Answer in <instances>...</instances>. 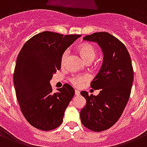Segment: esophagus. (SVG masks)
I'll list each match as a JSON object with an SVG mask.
<instances>
[{
	"label": "esophagus",
	"mask_w": 147,
	"mask_h": 147,
	"mask_svg": "<svg viewBox=\"0 0 147 147\" xmlns=\"http://www.w3.org/2000/svg\"><path fill=\"white\" fill-rule=\"evenodd\" d=\"M75 95H76V96H79L80 95V91L79 90H75Z\"/></svg>",
	"instance_id": "34e87169"
}]
</instances>
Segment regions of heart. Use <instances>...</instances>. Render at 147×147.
Segmentation results:
<instances>
[{"instance_id":"obj_1","label":"heart","mask_w":147,"mask_h":147,"mask_svg":"<svg viewBox=\"0 0 147 147\" xmlns=\"http://www.w3.org/2000/svg\"><path fill=\"white\" fill-rule=\"evenodd\" d=\"M77 51L83 58V60L86 63L87 62H91L95 59L96 56L97 51H96V48L91 44L89 43H85V44L80 45ZM68 55V51H64L61 56V64L63 65L64 62L66 61L67 57ZM89 77L86 75H78V76H74L70 78V82L75 86H80L85 81L88 80Z\"/></svg>"}]
</instances>
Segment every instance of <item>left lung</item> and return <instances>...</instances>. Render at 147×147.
I'll return each mask as SVG.
<instances>
[{"label":"left lung","instance_id":"1","mask_svg":"<svg viewBox=\"0 0 147 147\" xmlns=\"http://www.w3.org/2000/svg\"><path fill=\"white\" fill-rule=\"evenodd\" d=\"M83 40L97 43L102 51L103 62L91 87L99 90L97 96L80 92L86 104L80 111L83 126L92 131H105L120 118L130 98L134 81L131 56L123 43L109 32L85 36Z\"/></svg>","mask_w":147,"mask_h":147}]
</instances>
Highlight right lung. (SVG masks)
<instances>
[{
	"label": "right lung",
	"mask_w": 147,
	"mask_h": 147,
	"mask_svg": "<svg viewBox=\"0 0 147 147\" xmlns=\"http://www.w3.org/2000/svg\"><path fill=\"white\" fill-rule=\"evenodd\" d=\"M80 35L42 32L27 41L19 53L13 84L22 113L32 126L51 131L61 125L74 96L69 84L52 92L50 81L61 69V56Z\"/></svg>",
	"instance_id": "add662e5"
}]
</instances>
